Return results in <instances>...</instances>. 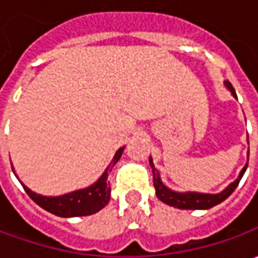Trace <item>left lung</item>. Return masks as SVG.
Instances as JSON below:
<instances>
[{
	"instance_id": "obj_1",
	"label": "left lung",
	"mask_w": 258,
	"mask_h": 258,
	"mask_svg": "<svg viewBox=\"0 0 258 258\" xmlns=\"http://www.w3.org/2000/svg\"><path fill=\"white\" fill-rule=\"evenodd\" d=\"M225 87L231 92L234 97L237 99V94H235V90L231 86L230 82H224ZM248 138V136H247ZM248 142V139H247ZM149 164H151V168H152V173H154V186L155 191H156V197L165 203L166 205H171L173 208H179V210H210L215 205L221 204L224 200H227L231 194L234 192V189L238 186L240 183V179L243 178L244 172L247 169V165H248V161L247 164L241 169V172L238 175V178L231 182L225 189H223L221 192L218 194H204V192H194V191H186V192H178V191H173L171 188H168L164 182H162V178H161V173L159 171L155 168L154 159L152 156H149Z\"/></svg>"
}]
</instances>
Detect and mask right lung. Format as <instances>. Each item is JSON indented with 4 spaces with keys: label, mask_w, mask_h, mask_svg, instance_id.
<instances>
[{
    "label": "right lung",
    "mask_w": 258,
    "mask_h": 258,
    "mask_svg": "<svg viewBox=\"0 0 258 258\" xmlns=\"http://www.w3.org/2000/svg\"><path fill=\"white\" fill-rule=\"evenodd\" d=\"M123 151L124 146L119 148L116 151V154H114L112 162L106 168V171L100 175V178L94 183L89 185L87 188H83V189H76L73 192L58 195V197H47V195H41V194L31 191L23 182H21V185L24 186L25 192L28 194V197L37 205H40L43 210L54 214L57 217L69 218V217L92 215V214L99 213L102 208H104L109 203V200H110V186H109V182H107V172L120 159ZM13 171H14V168H13Z\"/></svg>",
    "instance_id": "add662e5"
}]
</instances>
